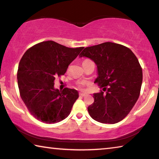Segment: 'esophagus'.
<instances>
[{"label": "esophagus", "mask_w": 159, "mask_h": 159, "mask_svg": "<svg viewBox=\"0 0 159 159\" xmlns=\"http://www.w3.org/2000/svg\"><path fill=\"white\" fill-rule=\"evenodd\" d=\"M86 95H87V94L84 93H79V95H80V96H82V97H84V96H85Z\"/></svg>", "instance_id": "34e87169"}]
</instances>
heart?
<instances>
[{
    "mask_svg": "<svg viewBox=\"0 0 159 159\" xmlns=\"http://www.w3.org/2000/svg\"><path fill=\"white\" fill-rule=\"evenodd\" d=\"M90 61V60H88V59H85V60H83V62H82V63H84V62H86V61ZM79 86H80H80H81V85H79Z\"/></svg>",
    "mask_w": 159,
    "mask_h": 159,
    "instance_id": "heart-1",
    "label": "heart"
}]
</instances>
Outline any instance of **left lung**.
Returning a JSON list of instances; mask_svg holds the SVG:
<instances>
[{"instance_id": "obj_1", "label": "left lung", "mask_w": 159, "mask_h": 159, "mask_svg": "<svg viewBox=\"0 0 159 159\" xmlns=\"http://www.w3.org/2000/svg\"><path fill=\"white\" fill-rule=\"evenodd\" d=\"M94 61L98 76L95 83L102 91L93 95L88 113L97 121L114 124L133 109L140 93L142 70L128 48L111 42L87 47L79 55Z\"/></svg>"}]
</instances>
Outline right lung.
<instances>
[{"label": "right lung", "mask_w": 159, "mask_h": 159, "mask_svg": "<svg viewBox=\"0 0 159 159\" xmlns=\"http://www.w3.org/2000/svg\"><path fill=\"white\" fill-rule=\"evenodd\" d=\"M83 48L48 41L34 45L24 54L17 71L19 90L26 108L40 121L55 123L69 115L79 93L68 88L55 89L54 81L66 73Z\"/></svg>", "instance_id": "1"}]
</instances>
